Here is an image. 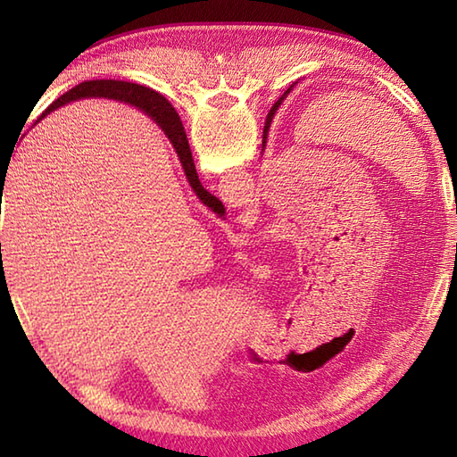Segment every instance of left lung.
<instances>
[{"instance_id": "left-lung-1", "label": "left lung", "mask_w": 457, "mask_h": 457, "mask_svg": "<svg viewBox=\"0 0 457 457\" xmlns=\"http://www.w3.org/2000/svg\"><path fill=\"white\" fill-rule=\"evenodd\" d=\"M285 98V96H283ZM283 98H280L273 108H270V112H269V115H267V121H265V129H263V147H265V143H267V133H269V125H270V121H273V115H275V112H277V108H278V104L283 102Z\"/></svg>"}]
</instances>
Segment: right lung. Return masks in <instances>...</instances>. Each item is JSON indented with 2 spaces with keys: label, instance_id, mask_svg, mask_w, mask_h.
Instances as JSON below:
<instances>
[{
  "label": "right lung",
  "instance_id": "add662e5",
  "mask_svg": "<svg viewBox=\"0 0 457 457\" xmlns=\"http://www.w3.org/2000/svg\"><path fill=\"white\" fill-rule=\"evenodd\" d=\"M80 98H110V100H120L125 104H131L135 108H143V112H147V115L151 120L157 121V125H161V129L164 131V135L170 139L172 147L177 149L184 174L190 182L192 190L196 192V196L202 200V204L216 212L218 216H223L226 213V208L223 204L210 194L206 188L200 184V179L196 174V167H194V159L190 153V145L187 139V131L182 128V121L179 118V113L174 112L172 105L162 98L159 92H154L151 88H145V86L139 84H131V82H121V80H90V82H82L76 86V88L68 90L66 94H62L61 98L54 100L48 108L41 113V118L37 121H41L46 113L54 112L61 105L71 104L74 100Z\"/></svg>",
  "mask_w": 457,
  "mask_h": 457
}]
</instances>
